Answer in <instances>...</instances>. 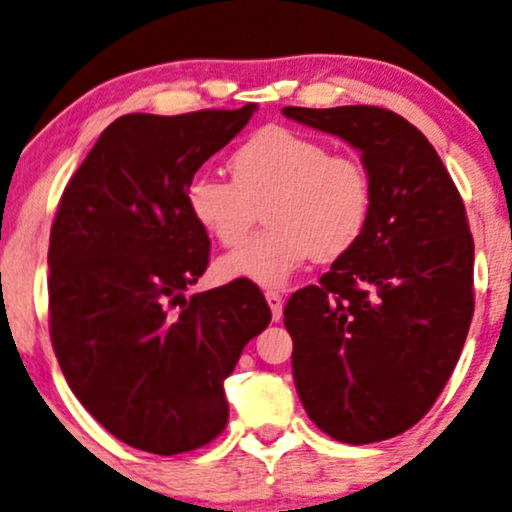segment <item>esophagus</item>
<instances>
[{"label":"esophagus","instance_id":"esophagus-1","mask_svg":"<svg viewBox=\"0 0 512 512\" xmlns=\"http://www.w3.org/2000/svg\"><path fill=\"white\" fill-rule=\"evenodd\" d=\"M264 297H267L269 307H271V316H274V321H278L283 316V297L276 293V290H267L264 293Z\"/></svg>","mask_w":512,"mask_h":512}]
</instances>
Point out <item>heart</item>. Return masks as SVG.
<instances>
[{
    "mask_svg": "<svg viewBox=\"0 0 512 512\" xmlns=\"http://www.w3.org/2000/svg\"><path fill=\"white\" fill-rule=\"evenodd\" d=\"M234 181L198 174L186 186V208L224 248L241 245L260 210L269 229L219 260L222 278L281 288L309 257L328 262L364 236L373 184L359 158L331 153L323 141L269 125L229 158Z\"/></svg>",
    "mask_w": 512,
    "mask_h": 512,
    "instance_id": "heart-1",
    "label": "heart"
}]
</instances>
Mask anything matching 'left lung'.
<instances>
[{
  "mask_svg": "<svg viewBox=\"0 0 512 512\" xmlns=\"http://www.w3.org/2000/svg\"><path fill=\"white\" fill-rule=\"evenodd\" d=\"M283 115L357 148L373 184L359 243L283 309L297 394L338 442H383L430 411L468 335L475 243L461 193L423 132L387 108Z\"/></svg>",
  "mask_w": 512,
  "mask_h": 512,
  "instance_id": "8db88e82",
  "label": "left lung"
}]
</instances>
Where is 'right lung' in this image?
I'll list each match as a JSON object with an SVG mask.
<instances>
[{
  "mask_svg": "<svg viewBox=\"0 0 512 512\" xmlns=\"http://www.w3.org/2000/svg\"><path fill=\"white\" fill-rule=\"evenodd\" d=\"M255 111L248 103L172 118L122 115L58 203L51 345L84 409L134 449L174 456L212 442L229 420L224 380L271 321L250 281L184 297L210 255L186 186Z\"/></svg>",
  "mask_w": 512,
  "mask_h": 512,
  "instance_id": "add662e5",
  "label": "right lung"
}]
</instances>
